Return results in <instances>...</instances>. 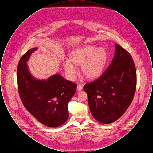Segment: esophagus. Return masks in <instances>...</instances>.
I'll list each match as a JSON object with an SVG mask.
<instances>
[{"label": "esophagus", "instance_id": "esophagus-1", "mask_svg": "<svg viewBox=\"0 0 153 153\" xmlns=\"http://www.w3.org/2000/svg\"><path fill=\"white\" fill-rule=\"evenodd\" d=\"M82 85H80V84H77V89L79 91L82 90Z\"/></svg>", "mask_w": 153, "mask_h": 153}]
</instances>
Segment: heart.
Masks as SVG:
<instances>
[{"mask_svg":"<svg viewBox=\"0 0 153 153\" xmlns=\"http://www.w3.org/2000/svg\"><path fill=\"white\" fill-rule=\"evenodd\" d=\"M69 61L64 63V68L69 76L75 73L73 66H80L81 73L89 80L99 77L108 62V53L103 48L94 46H85L75 49L69 55Z\"/></svg>","mask_w":153,"mask_h":153,"instance_id":"b5f03b06","label":"heart"}]
</instances>
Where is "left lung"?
<instances>
[{
  "label": "left lung",
  "instance_id": "1",
  "mask_svg": "<svg viewBox=\"0 0 153 153\" xmlns=\"http://www.w3.org/2000/svg\"><path fill=\"white\" fill-rule=\"evenodd\" d=\"M111 64L98 79L84 87L92 116L104 124L122 117L135 93L137 73L131 54L118 44Z\"/></svg>",
  "mask_w": 153,
  "mask_h": 153
}]
</instances>
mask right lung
Masks as SVG:
<instances>
[{"instance_id":"add662e5","label":"right lung","mask_w":153,"mask_h":153,"mask_svg":"<svg viewBox=\"0 0 153 153\" xmlns=\"http://www.w3.org/2000/svg\"><path fill=\"white\" fill-rule=\"evenodd\" d=\"M36 48L27 51L17 68V83L21 101L30 114L41 123L57 127L69 117L68 104L76 92L77 84L54 74L47 80H36L30 73L26 62Z\"/></svg>"}]
</instances>
